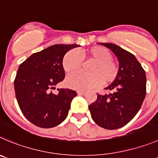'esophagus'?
<instances>
[{
  "mask_svg": "<svg viewBox=\"0 0 158 158\" xmlns=\"http://www.w3.org/2000/svg\"><path fill=\"white\" fill-rule=\"evenodd\" d=\"M77 94H78V95H83V94H85V92H84V91H82V90H78Z\"/></svg>",
  "mask_w": 158,
  "mask_h": 158,
  "instance_id": "obj_1",
  "label": "esophagus"
}]
</instances>
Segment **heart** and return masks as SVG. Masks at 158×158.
<instances>
[{"mask_svg": "<svg viewBox=\"0 0 158 158\" xmlns=\"http://www.w3.org/2000/svg\"><path fill=\"white\" fill-rule=\"evenodd\" d=\"M79 54L75 50L69 51L63 57L62 66L68 73L76 72L82 65V59L94 60L89 69L91 73L76 72L69 76L66 84L69 87L79 90H86L98 87L103 83H110L118 75V66L113 61L111 53L106 48L94 46L79 50Z\"/></svg>", "mask_w": 158, "mask_h": 158, "instance_id": "b5f03b06", "label": "heart"}]
</instances>
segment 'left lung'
Returning <instances> with one entry per match:
<instances>
[{
	"label": "left lung",
	"instance_id": "left-lung-1",
	"mask_svg": "<svg viewBox=\"0 0 158 158\" xmlns=\"http://www.w3.org/2000/svg\"><path fill=\"white\" fill-rule=\"evenodd\" d=\"M117 57L119 71L117 78L105 89L108 95L97 94L89 105L96 124L106 129H117L129 123L142 106L146 97L147 78L144 69L135 56L111 43H101Z\"/></svg>",
	"mask_w": 158,
	"mask_h": 158
}]
</instances>
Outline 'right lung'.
Returning <instances> with one entry per match:
<instances>
[{"instance_id":"1","label":"right lung","mask_w":158,"mask_h":158,"mask_svg":"<svg viewBox=\"0 0 158 158\" xmlns=\"http://www.w3.org/2000/svg\"><path fill=\"white\" fill-rule=\"evenodd\" d=\"M77 44H55L34 53L23 61L14 81L18 104L25 117L44 129L61 124L67 117L72 99L77 95L70 89H52L65 76L63 57Z\"/></svg>"}]
</instances>
